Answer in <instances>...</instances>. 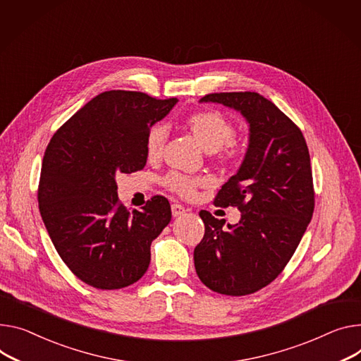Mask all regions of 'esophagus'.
<instances>
[{"label":"esophagus","mask_w":361,"mask_h":361,"mask_svg":"<svg viewBox=\"0 0 361 361\" xmlns=\"http://www.w3.org/2000/svg\"><path fill=\"white\" fill-rule=\"evenodd\" d=\"M185 208L180 205V204H173L172 205V215L173 216H180L182 214H185Z\"/></svg>","instance_id":"obj_1"}]
</instances>
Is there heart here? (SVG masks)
Returning <instances> with one entry per match:
<instances>
[{
    "mask_svg": "<svg viewBox=\"0 0 361 361\" xmlns=\"http://www.w3.org/2000/svg\"><path fill=\"white\" fill-rule=\"evenodd\" d=\"M186 128L208 153H215L223 149L235 134L234 124L218 111H201L192 114L186 120ZM166 140V130L163 126H154L146 138V154L149 160H157L161 156ZM227 156L234 154V149H227ZM208 178H189L179 173H171L166 185L180 197L190 198L195 195L198 186L209 185Z\"/></svg>",
    "mask_w": 361,
    "mask_h": 361,
    "instance_id": "obj_1",
    "label": "heart"
}]
</instances>
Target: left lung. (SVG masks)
I'll use <instances>...</instances> for the list:
<instances>
[{
  "instance_id": "8db88e82",
  "label": "left lung",
  "mask_w": 361,
  "mask_h": 361,
  "mask_svg": "<svg viewBox=\"0 0 361 361\" xmlns=\"http://www.w3.org/2000/svg\"><path fill=\"white\" fill-rule=\"evenodd\" d=\"M248 124V146L234 176L218 192L216 207H237V224L200 216L205 234L193 252L201 282L214 292L243 296L274 281L307 231L314 212L310 152L302 131L257 92L209 94Z\"/></svg>"
}]
</instances>
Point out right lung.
<instances>
[{
	"label": "right lung",
	"instance_id": "obj_1",
	"mask_svg": "<svg viewBox=\"0 0 361 361\" xmlns=\"http://www.w3.org/2000/svg\"><path fill=\"white\" fill-rule=\"evenodd\" d=\"M176 102L134 91L102 92L54 133L44 152L43 223L61 259L90 286L111 290L137 282L150 264L152 241L171 223L164 197L127 211L116 178L145 168L150 127Z\"/></svg>",
	"mask_w": 361,
	"mask_h": 361
}]
</instances>
